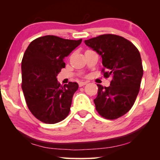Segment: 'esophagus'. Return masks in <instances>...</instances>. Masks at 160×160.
I'll return each instance as SVG.
<instances>
[{"instance_id": "34e87169", "label": "esophagus", "mask_w": 160, "mask_h": 160, "mask_svg": "<svg viewBox=\"0 0 160 160\" xmlns=\"http://www.w3.org/2000/svg\"><path fill=\"white\" fill-rule=\"evenodd\" d=\"M88 84V82H79V83H78V85H79L80 87H82L84 85H85Z\"/></svg>"}]
</instances>
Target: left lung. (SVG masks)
I'll use <instances>...</instances> for the list:
<instances>
[{
    "label": "left lung",
    "mask_w": 160,
    "mask_h": 160,
    "mask_svg": "<svg viewBox=\"0 0 160 160\" xmlns=\"http://www.w3.org/2000/svg\"><path fill=\"white\" fill-rule=\"evenodd\" d=\"M84 42L102 56L108 70L104 76L112 78L109 87L97 85L96 109L105 118L121 117L131 109L140 90L143 69L139 51L128 40L114 34L100 35Z\"/></svg>",
    "instance_id": "8db88e82"
}]
</instances>
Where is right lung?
<instances>
[{"label":"right lung","mask_w":160,"mask_h":160,"mask_svg":"<svg viewBox=\"0 0 160 160\" xmlns=\"http://www.w3.org/2000/svg\"><path fill=\"white\" fill-rule=\"evenodd\" d=\"M82 39L70 40L47 35L32 41L22 61V89L29 109L39 121L53 124L68 115L78 84L62 86L57 75L65 68L63 59Z\"/></svg>","instance_id":"1"}]
</instances>
